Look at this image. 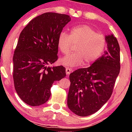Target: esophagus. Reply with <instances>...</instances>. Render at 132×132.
Masks as SVG:
<instances>
[{
	"label": "esophagus",
	"mask_w": 132,
	"mask_h": 132,
	"mask_svg": "<svg viewBox=\"0 0 132 132\" xmlns=\"http://www.w3.org/2000/svg\"><path fill=\"white\" fill-rule=\"evenodd\" d=\"M65 71H66V74H67V75H69L71 73V72L72 70H71V68H68V67H67Z\"/></svg>",
	"instance_id": "obj_1"
}]
</instances>
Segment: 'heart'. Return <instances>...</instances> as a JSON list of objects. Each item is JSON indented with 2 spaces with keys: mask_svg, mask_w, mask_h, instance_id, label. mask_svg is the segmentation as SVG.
Segmentation results:
<instances>
[{
  "mask_svg": "<svg viewBox=\"0 0 132 132\" xmlns=\"http://www.w3.org/2000/svg\"><path fill=\"white\" fill-rule=\"evenodd\" d=\"M73 45L76 46L72 55L60 59L61 65L69 67L88 65L99 58L105 48L106 42L103 35L97 34L87 25H80L72 28L70 35L61 32L57 39L59 50L64 55H68Z\"/></svg>",
  "mask_w": 132,
  "mask_h": 132,
  "instance_id": "heart-1",
  "label": "heart"
}]
</instances>
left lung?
<instances>
[{
    "mask_svg": "<svg viewBox=\"0 0 132 132\" xmlns=\"http://www.w3.org/2000/svg\"><path fill=\"white\" fill-rule=\"evenodd\" d=\"M107 49L88 68L70 75L67 97L70 111L80 117L96 112L111 97L120 71V48L113 34L105 36Z\"/></svg>",
    "mask_w": 132,
    "mask_h": 132,
    "instance_id": "1",
    "label": "left lung"
}]
</instances>
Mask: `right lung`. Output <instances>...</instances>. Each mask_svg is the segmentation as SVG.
I'll list each match as a JSON object with an SVG mask.
<instances>
[{"label":"right lung","mask_w":132,"mask_h":132,"mask_svg":"<svg viewBox=\"0 0 132 132\" xmlns=\"http://www.w3.org/2000/svg\"><path fill=\"white\" fill-rule=\"evenodd\" d=\"M71 21L66 14L46 12L32 19L19 36L13 56L15 91L28 105L37 106L49 99L52 85L66 76L64 67H47L57 60V39Z\"/></svg>","instance_id":"right-lung-1"}]
</instances>
